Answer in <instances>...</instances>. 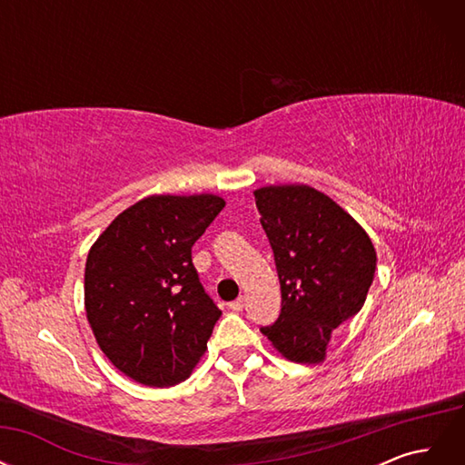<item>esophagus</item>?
I'll list each match as a JSON object with an SVG mask.
<instances>
[{
	"label": "esophagus",
	"instance_id": "1",
	"mask_svg": "<svg viewBox=\"0 0 465 465\" xmlns=\"http://www.w3.org/2000/svg\"><path fill=\"white\" fill-rule=\"evenodd\" d=\"M229 308L232 312H241L242 308H244V297H238L236 301H232V302H229Z\"/></svg>",
	"mask_w": 465,
	"mask_h": 465
}]
</instances>
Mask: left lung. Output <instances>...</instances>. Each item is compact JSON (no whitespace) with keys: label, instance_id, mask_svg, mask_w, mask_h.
I'll return each mask as SVG.
<instances>
[{"label":"left lung","instance_id":"8db88e82","mask_svg":"<svg viewBox=\"0 0 465 465\" xmlns=\"http://www.w3.org/2000/svg\"><path fill=\"white\" fill-rule=\"evenodd\" d=\"M281 285V314L260 331L292 362L326 359L331 331L367 301L376 270L369 234L326 193L304 184L254 192Z\"/></svg>","mask_w":465,"mask_h":465}]
</instances>
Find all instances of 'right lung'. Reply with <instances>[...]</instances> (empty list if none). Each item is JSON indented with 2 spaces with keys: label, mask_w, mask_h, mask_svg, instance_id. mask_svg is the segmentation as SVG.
Segmentation results:
<instances>
[{
  "label": "right lung",
  "mask_w": 465,
  "mask_h": 465,
  "mask_svg": "<svg viewBox=\"0 0 465 465\" xmlns=\"http://www.w3.org/2000/svg\"><path fill=\"white\" fill-rule=\"evenodd\" d=\"M213 193L149 195L112 221L85 263V311L98 347L145 386L186 380L221 316L192 246L221 213Z\"/></svg>",
  "instance_id": "right-lung-1"
}]
</instances>
